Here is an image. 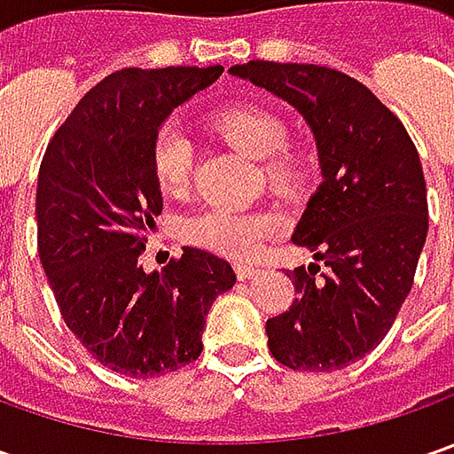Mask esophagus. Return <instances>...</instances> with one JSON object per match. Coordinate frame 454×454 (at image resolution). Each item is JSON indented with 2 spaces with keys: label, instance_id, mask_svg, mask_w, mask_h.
<instances>
[{
  "label": "esophagus",
  "instance_id": "esophagus-1",
  "mask_svg": "<svg viewBox=\"0 0 454 454\" xmlns=\"http://www.w3.org/2000/svg\"><path fill=\"white\" fill-rule=\"evenodd\" d=\"M235 272L239 280H250V278H254L257 275V268H253V265H245V262H239V265H235Z\"/></svg>",
  "mask_w": 454,
  "mask_h": 454
}]
</instances>
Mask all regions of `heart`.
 <instances>
[{"mask_svg":"<svg viewBox=\"0 0 454 454\" xmlns=\"http://www.w3.org/2000/svg\"><path fill=\"white\" fill-rule=\"evenodd\" d=\"M217 131L239 151L262 161L265 182L272 189H293L303 179L301 153L288 149V126L262 106H230L215 115ZM151 174L168 197H182L192 182L194 149L176 121L161 123L151 138ZM280 230L272 212H247L232 207H209L184 222V237L201 250L245 260Z\"/></svg>","mask_w":454,"mask_h":454,"instance_id":"1","label":"heart"}]
</instances>
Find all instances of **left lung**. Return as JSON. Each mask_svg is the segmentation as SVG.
<instances>
[{
    "instance_id": "obj_1",
    "label": "left lung",
    "mask_w": 454,
    "mask_h": 454,
    "mask_svg": "<svg viewBox=\"0 0 454 454\" xmlns=\"http://www.w3.org/2000/svg\"><path fill=\"white\" fill-rule=\"evenodd\" d=\"M235 78L290 103L313 131L323 182L293 242L316 262L288 278L298 298L268 321L270 354L288 369L336 372L389 333L427 239V184L402 121L339 70L250 60Z\"/></svg>"
}]
</instances>
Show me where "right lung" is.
Returning <instances> with one entry per match:
<instances>
[{
  "mask_svg": "<svg viewBox=\"0 0 454 454\" xmlns=\"http://www.w3.org/2000/svg\"><path fill=\"white\" fill-rule=\"evenodd\" d=\"M219 75L222 65L118 70L82 96L44 151L40 262L67 328L118 374L151 379L197 361L209 308L235 286L232 265L197 247L161 272L138 262L164 207L151 138Z\"/></svg>",
  "mask_w": 454,
  "mask_h": 454,
  "instance_id": "obj_1",
  "label": "right lung"
}]
</instances>
